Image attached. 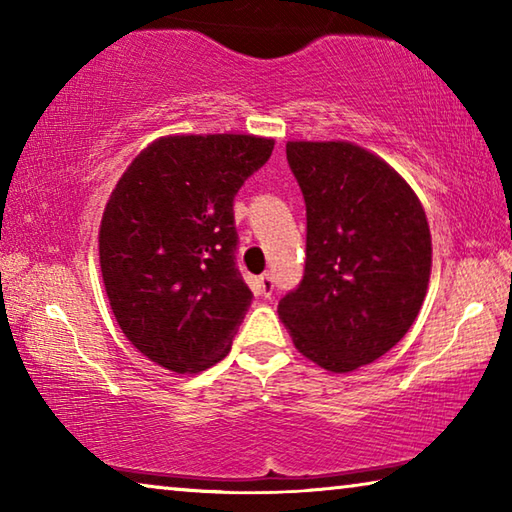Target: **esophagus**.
<instances>
[{
	"instance_id": "34e87169",
	"label": "esophagus",
	"mask_w": 512,
	"mask_h": 512,
	"mask_svg": "<svg viewBox=\"0 0 512 512\" xmlns=\"http://www.w3.org/2000/svg\"><path fill=\"white\" fill-rule=\"evenodd\" d=\"M273 291H275V280H273V275H262L257 280V293L262 298H271L273 296Z\"/></svg>"
}]
</instances>
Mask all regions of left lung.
Here are the masks:
<instances>
[{
	"instance_id": "8db88e82",
	"label": "left lung",
	"mask_w": 512,
	"mask_h": 512,
	"mask_svg": "<svg viewBox=\"0 0 512 512\" xmlns=\"http://www.w3.org/2000/svg\"><path fill=\"white\" fill-rule=\"evenodd\" d=\"M287 160L307 207V259L277 314L307 359L357 370L397 345L418 316L431 271L427 214L361 146L289 142Z\"/></svg>"
}]
</instances>
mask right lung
Segmentation results:
<instances>
[{
    "label": "right lung",
    "mask_w": 512,
    "mask_h": 512,
    "mask_svg": "<svg viewBox=\"0 0 512 512\" xmlns=\"http://www.w3.org/2000/svg\"><path fill=\"white\" fill-rule=\"evenodd\" d=\"M273 153L253 135H173L119 178L99 230L121 332L158 366L198 372L230 352L253 291L237 268L235 196Z\"/></svg>",
    "instance_id": "add662e5"
}]
</instances>
